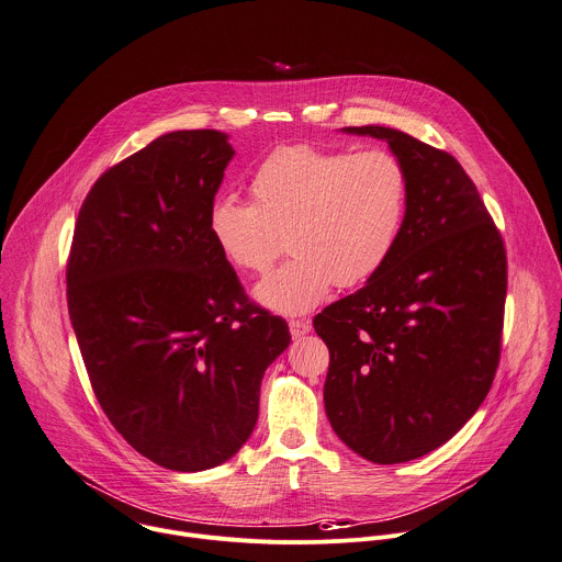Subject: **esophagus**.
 Segmentation results:
<instances>
[{
    "mask_svg": "<svg viewBox=\"0 0 562 562\" xmlns=\"http://www.w3.org/2000/svg\"><path fill=\"white\" fill-rule=\"evenodd\" d=\"M289 330L291 335L297 339V337H304L308 330H311V324L306 319H291L289 322Z\"/></svg>",
    "mask_w": 562,
    "mask_h": 562,
    "instance_id": "1",
    "label": "esophagus"
}]
</instances>
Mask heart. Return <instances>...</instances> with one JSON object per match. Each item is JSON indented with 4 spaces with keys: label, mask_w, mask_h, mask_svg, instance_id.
<instances>
[{
    "label": "heart",
    "mask_w": 562,
    "mask_h": 562,
    "mask_svg": "<svg viewBox=\"0 0 562 562\" xmlns=\"http://www.w3.org/2000/svg\"><path fill=\"white\" fill-rule=\"evenodd\" d=\"M249 194L254 205L216 199L207 232L245 273H265L284 234L291 258L256 286V300L297 315L324 302L335 284L361 286L386 267L408 212V173L389 149L280 145L256 165Z\"/></svg>",
    "instance_id": "1"
}]
</instances>
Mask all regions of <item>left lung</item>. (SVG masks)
<instances>
[{"instance_id": "left-lung-1", "label": "left lung", "mask_w": 562, "mask_h": 562, "mask_svg": "<svg viewBox=\"0 0 562 562\" xmlns=\"http://www.w3.org/2000/svg\"><path fill=\"white\" fill-rule=\"evenodd\" d=\"M408 173V212L386 267L326 306L324 408L359 457L393 465L452 439L487 397L501 357L507 258L474 182L454 156L382 127Z\"/></svg>"}]
</instances>
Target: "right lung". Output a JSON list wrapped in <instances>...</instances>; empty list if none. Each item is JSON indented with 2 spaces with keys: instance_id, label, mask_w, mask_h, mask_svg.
I'll return each mask as SVG.
<instances>
[{
  "instance_id": "add662e5",
  "label": "right lung",
  "mask_w": 562,
  "mask_h": 562,
  "mask_svg": "<svg viewBox=\"0 0 562 562\" xmlns=\"http://www.w3.org/2000/svg\"><path fill=\"white\" fill-rule=\"evenodd\" d=\"M227 138L178 130L110 167L81 205L66 271L103 413L136 452L176 472L216 468L245 446L265 370L291 341L207 232L236 154Z\"/></svg>"
}]
</instances>
